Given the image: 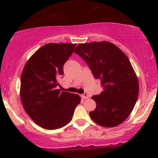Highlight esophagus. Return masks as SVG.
Here are the masks:
<instances>
[{
	"label": "esophagus",
	"mask_w": 158,
	"mask_h": 158,
	"mask_svg": "<svg viewBox=\"0 0 158 158\" xmlns=\"http://www.w3.org/2000/svg\"><path fill=\"white\" fill-rule=\"evenodd\" d=\"M81 97L84 99H86V98H88V97H89V96H88V94H86V93H85V94H83V95H81Z\"/></svg>",
	"instance_id": "esophagus-1"
}]
</instances>
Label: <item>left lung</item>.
I'll return each mask as SVG.
<instances>
[{"label":"left lung","mask_w":158,"mask_h":158,"mask_svg":"<svg viewBox=\"0 0 158 158\" xmlns=\"http://www.w3.org/2000/svg\"><path fill=\"white\" fill-rule=\"evenodd\" d=\"M74 52L85 60L103 91L91 97L96 108L89 115L95 123L114 127L130 115L139 94L138 79L127 55L109 42L80 44Z\"/></svg>","instance_id":"1"}]
</instances>
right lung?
Here are the masks:
<instances>
[{"instance_id": "1", "label": "right lung", "mask_w": 158, "mask_h": 158, "mask_svg": "<svg viewBox=\"0 0 158 158\" xmlns=\"http://www.w3.org/2000/svg\"><path fill=\"white\" fill-rule=\"evenodd\" d=\"M76 44L50 43L29 58L21 76L20 96L25 111L42 128L57 129L72 120L81 103L77 94L60 91L57 79Z\"/></svg>"}]
</instances>
